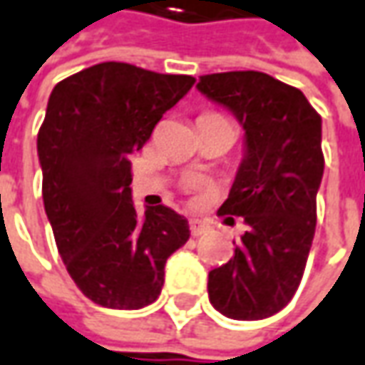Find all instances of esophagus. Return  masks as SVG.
<instances>
[{
    "instance_id": "obj_1",
    "label": "esophagus",
    "mask_w": 365,
    "mask_h": 365,
    "mask_svg": "<svg viewBox=\"0 0 365 365\" xmlns=\"http://www.w3.org/2000/svg\"><path fill=\"white\" fill-rule=\"evenodd\" d=\"M190 232H192V236H202L206 232V224L200 220H192L190 222Z\"/></svg>"
}]
</instances>
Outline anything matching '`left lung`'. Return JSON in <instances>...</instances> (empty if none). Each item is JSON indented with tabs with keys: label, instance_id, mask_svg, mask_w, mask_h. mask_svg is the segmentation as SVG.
<instances>
[{
	"label": "left lung",
	"instance_id": "obj_1",
	"mask_svg": "<svg viewBox=\"0 0 365 365\" xmlns=\"http://www.w3.org/2000/svg\"><path fill=\"white\" fill-rule=\"evenodd\" d=\"M195 86L245 129L218 214L242 216L248 228L234 257L210 270L207 297L224 317L264 319L293 299L307 264L325 165L321 117L299 88L257 70L206 74Z\"/></svg>",
	"mask_w": 365,
	"mask_h": 365
}]
</instances>
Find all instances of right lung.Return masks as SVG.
Segmentation results:
<instances>
[{"label":"right lung","instance_id":"obj_1","mask_svg":"<svg viewBox=\"0 0 365 365\" xmlns=\"http://www.w3.org/2000/svg\"><path fill=\"white\" fill-rule=\"evenodd\" d=\"M195 78L103 62L58 82L38 133L42 197L72 281L96 305L141 309L161 293L190 224L159 204L139 214L131 158Z\"/></svg>","mask_w":365,"mask_h":365}]
</instances>
